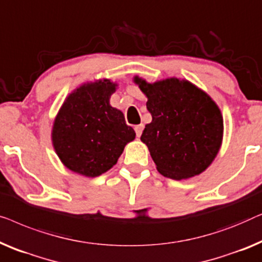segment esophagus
I'll return each instance as SVG.
<instances>
[{
    "label": "esophagus",
    "mask_w": 262,
    "mask_h": 262,
    "mask_svg": "<svg viewBox=\"0 0 262 262\" xmlns=\"http://www.w3.org/2000/svg\"><path fill=\"white\" fill-rule=\"evenodd\" d=\"M135 133H136V136H140L142 134V130H143V124H138V126H135Z\"/></svg>",
    "instance_id": "1"
}]
</instances>
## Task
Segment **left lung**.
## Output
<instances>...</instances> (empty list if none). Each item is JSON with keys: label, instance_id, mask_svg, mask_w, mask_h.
Here are the masks:
<instances>
[{"label": "left lung", "instance_id": "obj_1", "mask_svg": "<svg viewBox=\"0 0 262 262\" xmlns=\"http://www.w3.org/2000/svg\"><path fill=\"white\" fill-rule=\"evenodd\" d=\"M135 83L147 96L152 122L141 141L148 147L158 171L176 180L197 176L212 163L223 135V119L216 103L187 80Z\"/></svg>", "mask_w": 262, "mask_h": 262}]
</instances>
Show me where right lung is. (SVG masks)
<instances>
[{"label":"right lung","mask_w":262,"mask_h":262,"mask_svg":"<svg viewBox=\"0 0 262 262\" xmlns=\"http://www.w3.org/2000/svg\"><path fill=\"white\" fill-rule=\"evenodd\" d=\"M115 86L109 79L82 85L62 104L53 124L52 141L58 157L71 171L101 176L135 139L122 112L109 104Z\"/></svg>","instance_id":"1"}]
</instances>
